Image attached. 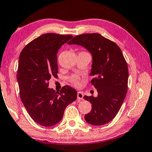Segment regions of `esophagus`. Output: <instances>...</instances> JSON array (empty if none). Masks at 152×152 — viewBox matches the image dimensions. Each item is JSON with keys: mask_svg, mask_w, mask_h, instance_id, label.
Here are the masks:
<instances>
[{"mask_svg": "<svg viewBox=\"0 0 152 152\" xmlns=\"http://www.w3.org/2000/svg\"><path fill=\"white\" fill-rule=\"evenodd\" d=\"M83 93L82 91H78V94H77V98L79 99H83Z\"/></svg>", "mask_w": 152, "mask_h": 152, "instance_id": "obj_1", "label": "esophagus"}]
</instances>
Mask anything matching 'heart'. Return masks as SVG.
Segmentation results:
<instances>
[{"instance_id": "1", "label": "heart", "mask_w": 152, "mask_h": 152, "mask_svg": "<svg viewBox=\"0 0 152 152\" xmlns=\"http://www.w3.org/2000/svg\"><path fill=\"white\" fill-rule=\"evenodd\" d=\"M70 80L71 82L76 86H79L80 85V77L77 75H73L70 77Z\"/></svg>"}]
</instances>
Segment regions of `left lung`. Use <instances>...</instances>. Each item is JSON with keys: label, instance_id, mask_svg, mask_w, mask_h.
I'll return each instance as SVG.
<instances>
[{"label": "left lung", "instance_id": "left-lung-1", "mask_svg": "<svg viewBox=\"0 0 152 152\" xmlns=\"http://www.w3.org/2000/svg\"><path fill=\"white\" fill-rule=\"evenodd\" d=\"M67 44L83 46L93 57L91 83L98 96H84L92 106L85 121L95 126L108 123L119 112L128 91V68L121 49L99 33L77 35Z\"/></svg>", "mask_w": 152, "mask_h": 152}]
</instances>
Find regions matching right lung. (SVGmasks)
Masks as SVG:
<instances>
[{"label": "right lung", "instance_id": "obj_1", "mask_svg": "<svg viewBox=\"0 0 152 152\" xmlns=\"http://www.w3.org/2000/svg\"><path fill=\"white\" fill-rule=\"evenodd\" d=\"M72 37L71 35L43 34L20 53L17 75L20 98L30 117L41 126L58 124L67 106L76 99L77 91L69 86L63 87L60 93L48 88L51 77L57 76L56 53Z\"/></svg>", "mask_w": 152, "mask_h": 152}]
</instances>
